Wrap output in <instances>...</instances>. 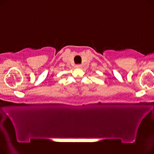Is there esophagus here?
Listing matches in <instances>:
<instances>
[{
  "mask_svg": "<svg viewBox=\"0 0 154 154\" xmlns=\"http://www.w3.org/2000/svg\"><path fill=\"white\" fill-rule=\"evenodd\" d=\"M81 67H82L81 65H77V66H76L77 68H80Z\"/></svg>",
  "mask_w": 154,
  "mask_h": 154,
  "instance_id": "1",
  "label": "esophagus"
}]
</instances>
